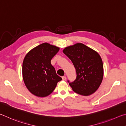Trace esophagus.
I'll list each match as a JSON object with an SVG mask.
<instances>
[{"label": "esophagus", "instance_id": "obj_1", "mask_svg": "<svg viewBox=\"0 0 126 126\" xmlns=\"http://www.w3.org/2000/svg\"><path fill=\"white\" fill-rule=\"evenodd\" d=\"M62 79H63V80H66V77L65 76H63L62 77Z\"/></svg>", "mask_w": 126, "mask_h": 126}]
</instances>
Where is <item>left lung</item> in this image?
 <instances>
[{"label":"left lung","mask_w":126,"mask_h":126,"mask_svg":"<svg viewBox=\"0 0 126 126\" xmlns=\"http://www.w3.org/2000/svg\"><path fill=\"white\" fill-rule=\"evenodd\" d=\"M71 60L76 71V79L69 82L73 91L82 96H89L100 87L103 77L102 59L97 52L82 43H76L63 50Z\"/></svg>","instance_id":"8db88e82"}]
</instances>
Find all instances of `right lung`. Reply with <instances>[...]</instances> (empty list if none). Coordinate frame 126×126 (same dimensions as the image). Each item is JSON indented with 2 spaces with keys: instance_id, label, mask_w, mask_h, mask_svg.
<instances>
[{
  "instance_id": "right-lung-1",
  "label": "right lung",
  "mask_w": 126,
  "mask_h": 126,
  "mask_svg": "<svg viewBox=\"0 0 126 126\" xmlns=\"http://www.w3.org/2000/svg\"><path fill=\"white\" fill-rule=\"evenodd\" d=\"M59 50V47L45 43L33 48L24 57L22 67L23 80L29 91L35 96H48L62 80L51 63Z\"/></svg>"
}]
</instances>
